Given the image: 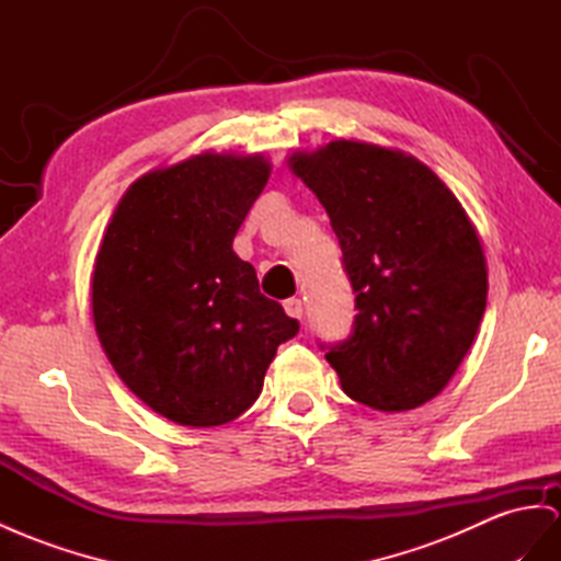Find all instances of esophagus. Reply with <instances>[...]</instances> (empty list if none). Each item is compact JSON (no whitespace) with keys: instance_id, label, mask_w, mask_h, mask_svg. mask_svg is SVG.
I'll return each instance as SVG.
<instances>
[{"instance_id":"obj_1","label":"esophagus","mask_w":561,"mask_h":561,"mask_svg":"<svg viewBox=\"0 0 561 561\" xmlns=\"http://www.w3.org/2000/svg\"><path fill=\"white\" fill-rule=\"evenodd\" d=\"M284 310H286V314H289V318H296V320L304 318V304H300V298H286Z\"/></svg>"}]
</instances>
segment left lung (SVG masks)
<instances>
[{
	"label": "left lung",
	"instance_id": "8db88e82",
	"mask_svg": "<svg viewBox=\"0 0 561 561\" xmlns=\"http://www.w3.org/2000/svg\"><path fill=\"white\" fill-rule=\"evenodd\" d=\"M289 165L332 220L355 294L353 332L324 355L343 391L383 412L424 405L483 318L477 229L436 172L403 151L336 139Z\"/></svg>",
	"mask_w": 561,
	"mask_h": 561
}]
</instances>
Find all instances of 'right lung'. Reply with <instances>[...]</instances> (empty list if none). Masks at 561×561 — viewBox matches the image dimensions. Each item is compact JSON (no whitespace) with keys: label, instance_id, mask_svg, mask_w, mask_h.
Masks as SVG:
<instances>
[{"label":"right lung","instance_id":"obj_1","mask_svg":"<svg viewBox=\"0 0 561 561\" xmlns=\"http://www.w3.org/2000/svg\"><path fill=\"white\" fill-rule=\"evenodd\" d=\"M270 178L265 156L198 153L125 192L92 275V314L113 369L182 426H220L261 396L298 320L257 289L232 241Z\"/></svg>","mask_w":561,"mask_h":561}]
</instances>
